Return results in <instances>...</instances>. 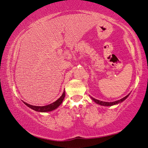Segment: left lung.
<instances>
[{"mask_svg": "<svg viewBox=\"0 0 148 148\" xmlns=\"http://www.w3.org/2000/svg\"><path fill=\"white\" fill-rule=\"evenodd\" d=\"M127 95L126 97H124L122 99H120V100H118V101H115L114 102H105V101H99V100H97L96 99H94V97H90L91 99L93 100L95 103H96L98 105H102V106H113V105H117V104L120 103L121 102H123L124 100H125L127 97L129 96V95Z\"/></svg>", "mask_w": 148, "mask_h": 148, "instance_id": "8db88e82", "label": "left lung"}]
</instances>
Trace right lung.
<instances>
[{"label":"right lung","instance_id":"add662e5","mask_svg":"<svg viewBox=\"0 0 148 148\" xmlns=\"http://www.w3.org/2000/svg\"><path fill=\"white\" fill-rule=\"evenodd\" d=\"M65 96V91L63 92V93L62 94V96H61L58 99H57L55 102L50 104V105H46V106H33L29 105L27 103H25L24 101H23L26 106H27L28 107H29L30 108H31L33 110H35L36 112H51L53 111L54 110L56 109L62 103L63 99H64V97Z\"/></svg>","mask_w":148,"mask_h":148}]
</instances>
